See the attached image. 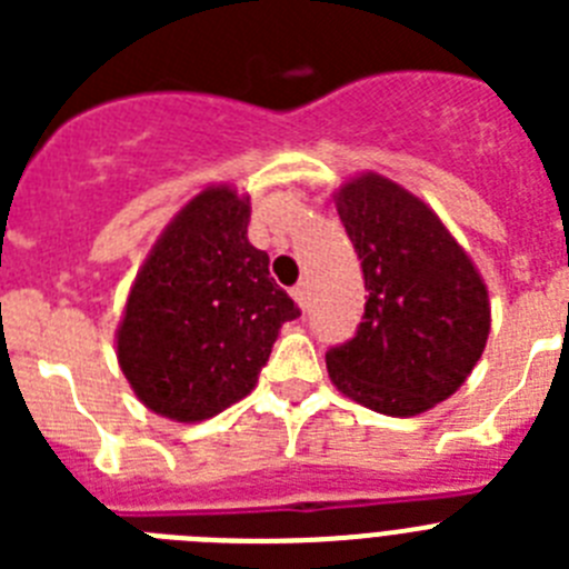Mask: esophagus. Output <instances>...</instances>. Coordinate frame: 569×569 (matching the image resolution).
<instances>
[{
  "mask_svg": "<svg viewBox=\"0 0 569 569\" xmlns=\"http://www.w3.org/2000/svg\"><path fill=\"white\" fill-rule=\"evenodd\" d=\"M293 299H296V305H299L301 310H308L310 290H308V284H305V281H299V284H296V288H293Z\"/></svg>",
  "mask_w": 569,
  "mask_h": 569,
  "instance_id": "obj_1",
  "label": "esophagus"
}]
</instances>
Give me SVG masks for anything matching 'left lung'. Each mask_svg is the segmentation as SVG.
I'll return each mask as SVG.
<instances>
[{
  "label": "left lung",
  "mask_w": 569,
  "mask_h": 569,
  "mask_svg": "<svg viewBox=\"0 0 569 569\" xmlns=\"http://www.w3.org/2000/svg\"><path fill=\"white\" fill-rule=\"evenodd\" d=\"M365 273L356 336L328 350L339 393L410 419L450 399L490 336V296L467 250L419 196L379 173L333 193Z\"/></svg>",
  "instance_id": "1"
}]
</instances>
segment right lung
Segmentation results:
<instances>
[{
    "label": "right lung",
    "instance_id": "obj_1",
    "mask_svg": "<svg viewBox=\"0 0 569 569\" xmlns=\"http://www.w3.org/2000/svg\"><path fill=\"white\" fill-rule=\"evenodd\" d=\"M250 196L210 184L170 219L136 273L116 359L156 416L196 425L250 393L299 316L248 241Z\"/></svg>",
    "mask_w": 569,
    "mask_h": 569
}]
</instances>
